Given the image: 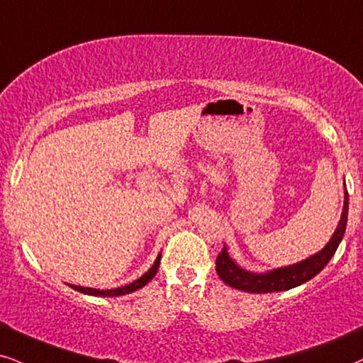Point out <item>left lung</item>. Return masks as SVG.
Here are the masks:
<instances>
[{
  "instance_id": "1",
  "label": "left lung",
  "mask_w": 363,
  "mask_h": 363,
  "mask_svg": "<svg viewBox=\"0 0 363 363\" xmlns=\"http://www.w3.org/2000/svg\"><path fill=\"white\" fill-rule=\"evenodd\" d=\"M347 216H348V193L345 190V201H343V210L340 222L335 233L332 235L330 242L322 248L318 253H315L307 260H302L295 265L275 268V270L267 272V274H253V272L243 270L238 267L232 258H230L227 247L216 257V274L225 284L233 286V289L248 291V294H272V291H284L295 289V286L305 284V281L312 280L315 275L325 268L330 262L333 253L337 252L338 245H340L343 233L347 227Z\"/></svg>"
}]
</instances>
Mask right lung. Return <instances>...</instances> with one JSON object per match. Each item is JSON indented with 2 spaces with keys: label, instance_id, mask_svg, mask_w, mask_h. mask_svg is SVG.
I'll list each match as a JSON object with an SVG mask.
<instances>
[{
  "label": "right lung",
  "instance_id": "add662e5",
  "mask_svg": "<svg viewBox=\"0 0 363 363\" xmlns=\"http://www.w3.org/2000/svg\"><path fill=\"white\" fill-rule=\"evenodd\" d=\"M160 260H162V253L157 257V260H155L153 267L150 268L145 275H141L138 280L131 281L130 285H125V286H118V289H111V290H98V289H88V286H79V285H69L73 290L77 291H82V294H86V295H95V296H118V295H126V294H131V291L141 289V286H145L148 284L150 280L153 279L155 275H157L158 272V267H160Z\"/></svg>",
  "mask_w": 363,
  "mask_h": 363
}]
</instances>
